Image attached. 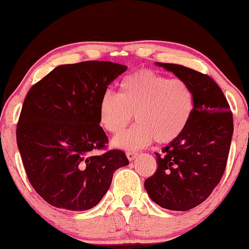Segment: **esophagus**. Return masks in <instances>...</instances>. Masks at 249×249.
Returning <instances> with one entry per match:
<instances>
[{
  "mask_svg": "<svg viewBox=\"0 0 249 249\" xmlns=\"http://www.w3.org/2000/svg\"><path fill=\"white\" fill-rule=\"evenodd\" d=\"M137 156H138V153L134 152V151H127V152H126V157H127V159L130 161L134 160V158H136Z\"/></svg>",
  "mask_w": 249,
  "mask_h": 249,
  "instance_id": "esophagus-1",
  "label": "esophagus"
}]
</instances>
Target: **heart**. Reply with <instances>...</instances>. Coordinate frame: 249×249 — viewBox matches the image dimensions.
Segmentation results:
<instances>
[{
  "mask_svg": "<svg viewBox=\"0 0 249 249\" xmlns=\"http://www.w3.org/2000/svg\"><path fill=\"white\" fill-rule=\"evenodd\" d=\"M119 95L107 91L99 101V121L112 134L121 133L134 115L137 124L116 137L113 144L138 150L156 141L168 144L185 131L192 118L194 93L181 79H170L151 70H141L121 82Z\"/></svg>",
  "mask_w": 249,
  "mask_h": 249,
  "instance_id": "1",
  "label": "heart"
}]
</instances>
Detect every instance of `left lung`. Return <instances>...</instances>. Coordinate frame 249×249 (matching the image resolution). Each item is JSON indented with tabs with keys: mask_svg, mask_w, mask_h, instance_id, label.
Listing matches in <instances>:
<instances>
[{
	"mask_svg": "<svg viewBox=\"0 0 249 249\" xmlns=\"http://www.w3.org/2000/svg\"><path fill=\"white\" fill-rule=\"evenodd\" d=\"M187 82L194 110L187 127L160 153L158 168L144 186L162 208L188 211L205 201L224 176L233 134V115L219 85L184 65L156 63Z\"/></svg>",
	"mask_w": 249,
	"mask_h": 249,
	"instance_id": "1",
	"label": "left lung"
}]
</instances>
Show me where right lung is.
Segmentation results:
<instances>
[{
  "label": "right lung",
  "mask_w": 249,
  "mask_h": 249,
  "mask_svg": "<svg viewBox=\"0 0 249 249\" xmlns=\"http://www.w3.org/2000/svg\"><path fill=\"white\" fill-rule=\"evenodd\" d=\"M125 65L88 61L59 65L25 96L16 141L31 186L48 204L69 211L96 206L117 168L128 160L107 150L99 101Z\"/></svg>",
  "instance_id": "add662e5"
}]
</instances>
